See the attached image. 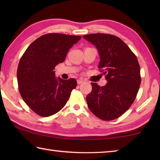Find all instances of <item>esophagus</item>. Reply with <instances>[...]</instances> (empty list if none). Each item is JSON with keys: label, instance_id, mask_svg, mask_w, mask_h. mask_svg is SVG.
<instances>
[{"label": "esophagus", "instance_id": "34e87169", "mask_svg": "<svg viewBox=\"0 0 160 160\" xmlns=\"http://www.w3.org/2000/svg\"><path fill=\"white\" fill-rule=\"evenodd\" d=\"M77 82H78V85H80V84H82V82H84V80H81V79H80V80H77Z\"/></svg>", "mask_w": 160, "mask_h": 160}]
</instances>
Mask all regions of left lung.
<instances>
[{
  "label": "left lung",
  "instance_id": "1",
  "mask_svg": "<svg viewBox=\"0 0 160 160\" xmlns=\"http://www.w3.org/2000/svg\"><path fill=\"white\" fill-rule=\"evenodd\" d=\"M83 37L96 46L100 56L98 68L107 80L103 87L91 82L92 90L86 97L88 106L102 120H113L123 115L136 98L141 82L138 61L114 35L97 33Z\"/></svg>",
  "mask_w": 160,
  "mask_h": 160
}]
</instances>
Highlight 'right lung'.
I'll return each instance as SVG.
<instances>
[{
  "label": "right lung",
  "instance_id": "obj_1",
  "mask_svg": "<svg viewBox=\"0 0 160 160\" xmlns=\"http://www.w3.org/2000/svg\"><path fill=\"white\" fill-rule=\"evenodd\" d=\"M59 33L42 35L27 48L19 62V92L27 105L40 116L48 117L64 107L72 90L73 78H56L54 68L63 63L70 48L81 39Z\"/></svg>",
  "mask_w": 160,
  "mask_h": 160
}]
</instances>
